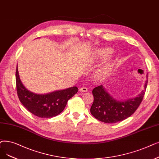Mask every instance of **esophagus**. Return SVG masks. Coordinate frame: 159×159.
I'll use <instances>...</instances> for the list:
<instances>
[{
    "instance_id": "obj_1",
    "label": "esophagus",
    "mask_w": 159,
    "mask_h": 159,
    "mask_svg": "<svg viewBox=\"0 0 159 159\" xmlns=\"http://www.w3.org/2000/svg\"><path fill=\"white\" fill-rule=\"evenodd\" d=\"M79 91L80 92H86L88 91V88L86 87H82L79 89Z\"/></svg>"
}]
</instances>
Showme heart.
Instances as JSON below:
<instances>
[{
    "label": "heart",
    "mask_w": 159,
    "mask_h": 159,
    "mask_svg": "<svg viewBox=\"0 0 159 159\" xmlns=\"http://www.w3.org/2000/svg\"><path fill=\"white\" fill-rule=\"evenodd\" d=\"M112 53V51L110 49H105L98 52V57L100 58H105L108 57L110 55H111ZM114 64H115V62L112 63V65ZM108 71H109L108 68H105L104 70L99 73V75L101 76V77H102V76H105L108 73Z\"/></svg>",
    "instance_id": "obj_1"
}]
</instances>
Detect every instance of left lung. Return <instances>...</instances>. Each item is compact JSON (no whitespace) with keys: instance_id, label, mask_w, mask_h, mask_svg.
Listing matches in <instances>:
<instances>
[{"instance_id":"1","label":"left lung","mask_w":159,"mask_h":159,"mask_svg":"<svg viewBox=\"0 0 159 159\" xmlns=\"http://www.w3.org/2000/svg\"><path fill=\"white\" fill-rule=\"evenodd\" d=\"M148 77V74L146 75ZM148 84V80L144 84V90L136 98L120 101L110 95L102 85L95 87L92 91L94 98L90 108L93 116L106 123H117L127 119L132 115L143 99Z\"/></svg>"}]
</instances>
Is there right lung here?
<instances>
[{
	"label": "right lung",
	"instance_id": "add662e5",
	"mask_svg": "<svg viewBox=\"0 0 159 159\" xmlns=\"http://www.w3.org/2000/svg\"><path fill=\"white\" fill-rule=\"evenodd\" d=\"M16 87L19 99L23 105L34 115L42 118L57 116L63 111L68 100L77 93L78 88L73 86L45 94L34 93L22 83L17 66Z\"/></svg>",
	"mask_w": 159,
	"mask_h": 159
}]
</instances>
